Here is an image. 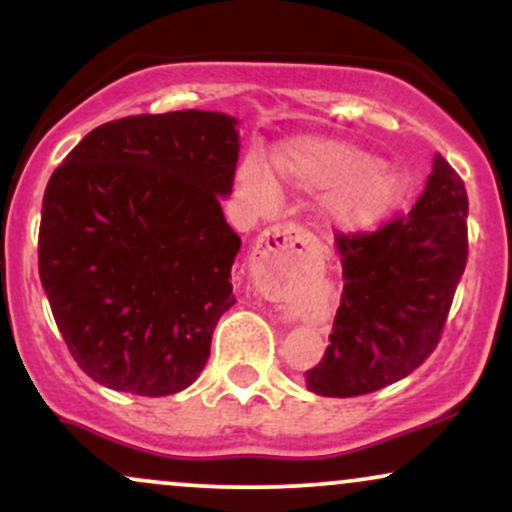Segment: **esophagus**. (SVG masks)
<instances>
[{"label": "esophagus", "instance_id": "1", "mask_svg": "<svg viewBox=\"0 0 512 512\" xmlns=\"http://www.w3.org/2000/svg\"><path fill=\"white\" fill-rule=\"evenodd\" d=\"M313 248L310 238L305 236L301 228L293 223L284 226L267 228L260 238H257L255 252H252V262L262 272H272L276 267H289V264Z\"/></svg>", "mask_w": 512, "mask_h": 512}]
</instances>
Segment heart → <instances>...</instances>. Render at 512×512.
I'll list each match as a JSON object with an SVG mask.
<instances>
[{
  "instance_id": "obj_1",
  "label": "heart",
  "mask_w": 512,
  "mask_h": 512,
  "mask_svg": "<svg viewBox=\"0 0 512 512\" xmlns=\"http://www.w3.org/2000/svg\"><path fill=\"white\" fill-rule=\"evenodd\" d=\"M269 166L286 190L320 195L317 219L332 236L373 231L407 195V175L402 170L339 139H286L272 149ZM236 190L255 209H269L276 199L271 175L255 158H245L238 166Z\"/></svg>"
}]
</instances>
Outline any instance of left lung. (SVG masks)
Returning a JSON list of instances; mask_svg holds the SVG:
<instances>
[{
  "label": "left lung",
  "mask_w": 512,
  "mask_h": 512,
  "mask_svg": "<svg viewBox=\"0 0 512 512\" xmlns=\"http://www.w3.org/2000/svg\"><path fill=\"white\" fill-rule=\"evenodd\" d=\"M467 190L433 156L409 216L370 236L337 238L342 305L325 356L305 373L322 397H358L407 378L436 349L467 264Z\"/></svg>",
  "instance_id": "obj_1"
}]
</instances>
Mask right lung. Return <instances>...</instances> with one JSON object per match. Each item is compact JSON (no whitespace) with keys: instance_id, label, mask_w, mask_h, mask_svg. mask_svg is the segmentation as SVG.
I'll use <instances>...</instances> for the list:
<instances>
[{"instance_id":"add662e5","label":"right lung","mask_w":512,"mask_h":512,"mask_svg":"<svg viewBox=\"0 0 512 512\" xmlns=\"http://www.w3.org/2000/svg\"><path fill=\"white\" fill-rule=\"evenodd\" d=\"M238 120L175 110L105 122L45 187L38 269L52 315L88 378L166 397L199 378L236 303L238 233L223 219Z\"/></svg>"}]
</instances>
